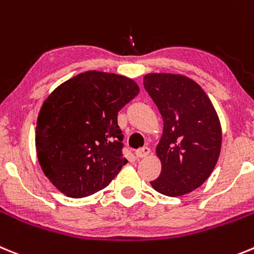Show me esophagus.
<instances>
[{
  "mask_svg": "<svg viewBox=\"0 0 254 254\" xmlns=\"http://www.w3.org/2000/svg\"><path fill=\"white\" fill-rule=\"evenodd\" d=\"M149 154H150V149L148 147H143L135 152V155L138 157V158H145V157H148Z\"/></svg>",
  "mask_w": 254,
  "mask_h": 254,
  "instance_id": "34e87169",
  "label": "esophagus"
}]
</instances>
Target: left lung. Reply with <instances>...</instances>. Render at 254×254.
<instances>
[{
	"instance_id": "1",
	"label": "left lung",
	"mask_w": 254,
	"mask_h": 254,
	"mask_svg": "<svg viewBox=\"0 0 254 254\" xmlns=\"http://www.w3.org/2000/svg\"><path fill=\"white\" fill-rule=\"evenodd\" d=\"M143 84L163 119L155 148L162 171L150 185L171 197L186 195L216 166L223 139L218 113L200 84L184 74L148 73Z\"/></svg>"
}]
</instances>
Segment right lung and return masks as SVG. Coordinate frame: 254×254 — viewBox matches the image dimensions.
<instances>
[{
    "instance_id": "1",
    "label": "right lung",
    "mask_w": 254,
    "mask_h": 254,
    "mask_svg": "<svg viewBox=\"0 0 254 254\" xmlns=\"http://www.w3.org/2000/svg\"><path fill=\"white\" fill-rule=\"evenodd\" d=\"M115 73L87 70L59 84L36 120V155L43 172L68 197L105 189L127 163L118 113L139 93Z\"/></svg>"
}]
</instances>
